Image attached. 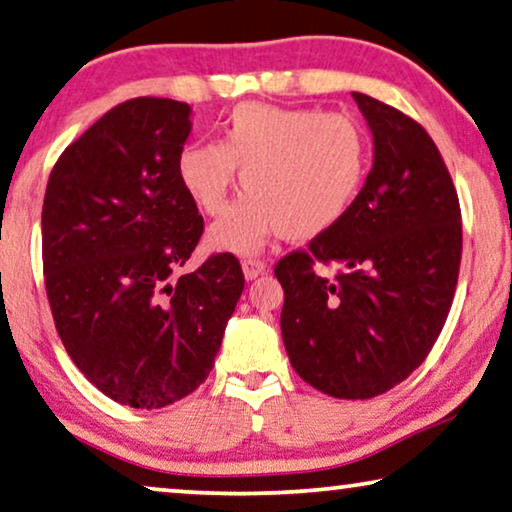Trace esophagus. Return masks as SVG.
<instances>
[{"mask_svg": "<svg viewBox=\"0 0 512 512\" xmlns=\"http://www.w3.org/2000/svg\"><path fill=\"white\" fill-rule=\"evenodd\" d=\"M241 269H243V276H246L248 280H253V278L259 276V273L266 271V264L257 257H243L241 259Z\"/></svg>", "mask_w": 512, "mask_h": 512, "instance_id": "esophagus-1", "label": "esophagus"}]
</instances>
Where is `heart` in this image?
<instances>
[{
	"label": "heart",
	"mask_w": 512,
	"mask_h": 512,
	"mask_svg": "<svg viewBox=\"0 0 512 512\" xmlns=\"http://www.w3.org/2000/svg\"><path fill=\"white\" fill-rule=\"evenodd\" d=\"M369 164V136L350 115L246 102L222 120L220 141L185 143L176 174L201 213L218 215L240 171L246 197L208 241L248 255L278 232L292 241L329 232L355 204Z\"/></svg>",
	"instance_id": "obj_1"
}]
</instances>
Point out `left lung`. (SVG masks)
<instances>
[{
  "instance_id": "8db88e82",
  "label": "left lung",
  "mask_w": 512,
  "mask_h": 512,
  "mask_svg": "<svg viewBox=\"0 0 512 512\" xmlns=\"http://www.w3.org/2000/svg\"><path fill=\"white\" fill-rule=\"evenodd\" d=\"M352 97L373 132V169L348 215L273 271L294 371L329 397L373 399L427 359L448 320L462 211L427 129L362 92Z\"/></svg>"
}]
</instances>
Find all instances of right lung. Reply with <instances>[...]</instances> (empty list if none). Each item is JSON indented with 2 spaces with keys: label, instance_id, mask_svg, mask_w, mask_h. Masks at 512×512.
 Instances as JSON below:
<instances>
[{
  "label": "right lung",
  "instance_id": "1",
  "mask_svg": "<svg viewBox=\"0 0 512 512\" xmlns=\"http://www.w3.org/2000/svg\"><path fill=\"white\" fill-rule=\"evenodd\" d=\"M190 106L136 97L64 148L41 211L43 278L69 357L106 397L164 408L208 378L246 278L232 253L174 276L204 234L178 181Z\"/></svg>",
  "mask_w": 512,
  "mask_h": 512
}]
</instances>
